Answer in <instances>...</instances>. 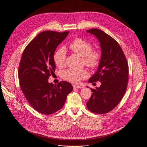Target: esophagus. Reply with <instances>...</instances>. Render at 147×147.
I'll list each match as a JSON object with an SVG mask.
<instances>
[{"label":"esophagus","instance_id":"34e87169","mask_svg":"<svg viewBox=\"0 0 147 147\" xmlns=\"http://www.w3.org/2000/svg\"><path fill=\"white\" fill-rule=\"evenodd\" d=\"M73 88H74V89H78V88H82L83 87L81 86H79V85H75V84H74Z\"/></svg>","mask_w":147,"mask_h":147}]
</instances>
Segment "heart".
I'll return each instance as SVG.
<instances>
[{
    "label": "heart",
    "mask_w": 147,
    "mask_h": 147,
    "mask_svg": "<svg viewBox=\"0 0 147 147\" xmlns=\"http://www.w3.org/2000/svg\"><path fill=\"white\" fill-rule=\"evenodd\" d=\"M70 49L73 52L83 57V63L91 69H96L99 66L102 61V53L98 49H92V43L82 38H77L70 44ZM53 59L58 67H63L66 60V51L61 47L55 51ZM89 76L85 69L77 70L68 69L61 72V77L66 81L77 83L82 79Z\"/></svg>",
    "instance_id": "b5f03b06"
}]
</instances>
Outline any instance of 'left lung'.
I'll return each mask as SVG.
<instances>
[{
	"label": "left lung",
	"instance_id": "left-lung-1",
	"mask_svg": "<svg viewBox=\"0 0 147 147\" xmlns=\"http://www.w3.org/2000/svg\"><path fill=\"white\" fill-rule=\"evenodd\" d=\"M99 40L102 50V61L97 72L88 82H101L92 92L87 102L88 110L97 114L107 113L121 100L129 80L128 64L122 48L109 35L98 29L87 30Z\"/></svg>",
	"mask_w": 147,
	"mask_h": 147
}]
</instances>
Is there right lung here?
<instances>
[{"instance_id": "right-lung-1", "label": "right lung", "mask_w": 147, "mask_h": 147, "mask_svg": "<svg viewBox=\"0 0 147 147\" xmlns=\"http://www.w3.org/2000/svg\"><path fill=\"white\" fill-rule=\"evenodd\" d=\"M69 33L43 31L26 46L21 56L18 68L21 91L30 105L44 115L63 108L67 96L73 90L67 82L61 81L55 85L48 82L55 72V51Z\"/></svg>"}]
</instances>
